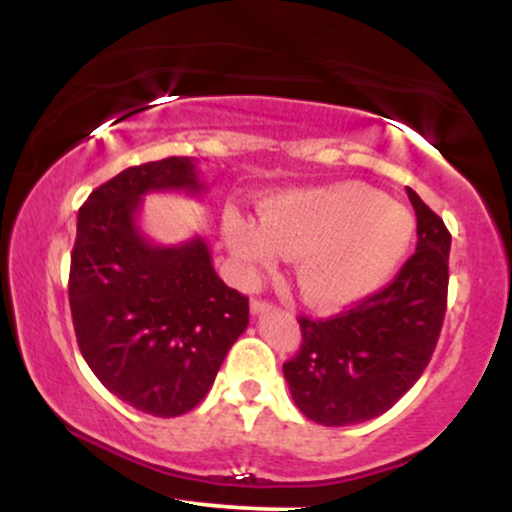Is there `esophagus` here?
<instances>
[{"label": "esophagus", "mask_w": 512, "mask_h": 512, "mask_svg": "<svg viewBox=\"0 0 512 512\" xmlns=\"http://www.w3.org/2000/svg\"><path fill=\"white\" fill-rule=\"evenodd\" d=\"M267 310H272V303L260 301V298H252V301H250V313L252 315H262V313H267Z\"/></svg>", "instance_id": "34e87169"}]
</instances>
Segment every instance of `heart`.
<instances>
[{"label":"heart","mask_w":512,"mask_h":512,"mask_svg":"<svg viewBox=\"0 0 512 512\" xmlns=\"http://www.w3.org/2000/svg\"><path fill=\"white\" fill-rule=\"evenodd\" d=\"M223 238L245 274L284 255L296 286L317 310H342L385 289L414 243V216L366 182L344 180L281 192L260 221L228 214Z\"/></svg>","instance_id":"heart-1"}]
</instances>
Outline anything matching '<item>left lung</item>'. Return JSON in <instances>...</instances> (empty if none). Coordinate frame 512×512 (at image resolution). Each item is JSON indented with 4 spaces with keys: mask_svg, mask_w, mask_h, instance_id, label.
<instances>
[{
    "mask_svg": "<svg viewBox=\"0 0 512 512\" xmlns=\"http://www.w3.org/2000/svg\"><path fill=\"white\" fill-rule=\"evenodd\" d=\"M416 211V252L390 286L330 317H298L303 344L284 363L296 407L322 426L385 414L431 361L448 303L450 233L407 187Z\"/></svg>",
    "mask_w": 512,
    "mask_h": 512,
    "instance_id": "8db88e82",
    "label": "left lung"
}]
</instances>
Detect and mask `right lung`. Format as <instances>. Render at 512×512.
<instances>
[{"instance_id": "obj_1", "label": "right lung", "mask_w": 512, "mask_h": 512, "mask_svg": "<svg viewBox=\"0 0 512 512\" xmlns=\"http://www.w3.org/2000/svg\"><path fill=\"white\" fill-rule=\"evenodd\" d=\"M149 192L202 195L195 158L132 166L88 195L76 219L69 305L96 378L129 407L170 419L207 397L250 308L214 272L202 236L180 245L146 236L139 211Z\"/></svg>"}]
</instances>
